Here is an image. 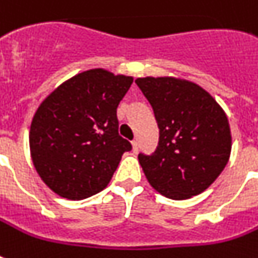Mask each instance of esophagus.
Masks as SVG:
<instances>
[{"label":"esophagus","mask_w":258,"mask_h":258,"mask_svg":"<svg viewBox=\"0 0 258 258\" xmlns=\"http://www.w3.org/2000/svg\"><path fill=\"white\" fill-rule=\"evenodd\" d=\"M131 145H133V151H134V153H138V150H139L138 142L137 141H133V142H131Z\"/></svg>","instance_id":"esophagus-1"}]
</instances>
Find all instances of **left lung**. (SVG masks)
Here are the masks:
<instances>
[{
	"mask_svg": "<svg viewBox=\"0 0 258 258\" xmlns=\"http://www.w3.org/2000/svg\"><path fill=\"white\" fill-rule=\"evenodd\" d=\"M135 83L159 127L155 153L138 157L146 178L171 200L198 196L218 178L230 157L226 113L208 91L184 79L147 76Z\"/></svg>",
	"mask_w": 258,
	"mask_h": 258,
	"instance_id": "left-lung-1",
	"label": "left lung"
}]
</instances>
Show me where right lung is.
<instances>
[{"label":"right lung","mask_w":258,"mask_h":258,"mask_svg":"<svg viewBox=\"0 0 258 258\" xmlns=\"http://www.w3.org/2000/svg\"><path fill=\"white\" fill-rule=\"evenodd\" d=\"M134 79L103 68L84 71L38 105L29 131L30 157L44 183L67 200L107 187L131 143L117 134L116 108Z\"/></svg>","instance_id":"add662e5"}]
</instances>
